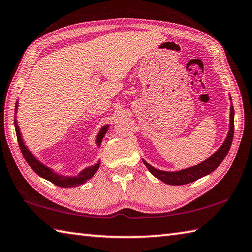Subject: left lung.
<instances>
[{
  "mask_svg": "<svg viewBox=\"0 0 252 252\" xmlns=\"http://www.w3.org/2000/svg\"><path fill=\"white\" fill-rule=\"evenodd\" d=\"M231 100V97H230ZM233 129H235V110H233V106H230V122H229V131L227 134V137L224 139L221 146H220L217 151H216L213 155L207 158L206 160L201 161L200 164L196 166L188 167V168L176 170V171H166L157 169L152 165H149L147 161H144L145 166L147 167L148 170L155 176L157 179L161 180L162 183L173 185V186H180V185H186L189 183L195 182V180L199 179L204 176H207L217 168V167L221 164L224 157L230 149L232 138H233Z\"/></svg>",
  "mask_w": 252,
  "mask_h": 252,
  "instance_id": "1",
  "label": "left lung"
}]
</instances>
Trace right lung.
<instances>
[{
    "mask_svg": "<svg viewBox=\"0 0 252 252\" xmlns=\"http://www.w3.org/2000/svg\"><path fill=\"white\" fill-rule=\"evenodd\" d=\"M17 107H19V101H16L15 104V115L17 113ZM14 126H15V131H16V136H17V140H19V145L21 148V152L23 154V156L25 158V160L28 161V164L30 165L31 168H32L35 173H36L39 177H42L44 179L48 180V182L53 183L56 186L59 187H64V188H70V187H77L79 185L85 184L88 179H91L93 176L96 174V171L98 170L100 161L98 160L95 165L88 166L86 168H84L81 173H78L77 175L74 176H65L56 173L54 169L50 168V167L46 166L45 164H43L42 161H39L36 157H35L32 152L26 147V145L24 143L23 138H22V134L20 130V127L17 125V121H16V116H15V121H14ZM109 125H105L100 128L99 133L97 134L96 137V144L97 146H100L101 140H103L105 134L107 133Z\"/></svg>",
    "mask_w": 252,
    "mask_h": 252,
    "instance_id": "right-lung-1",
    "label": "right lung"
}]
</instances>
